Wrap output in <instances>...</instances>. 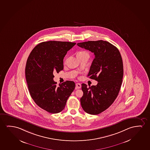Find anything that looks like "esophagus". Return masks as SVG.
<instances>
[{"mask_svg": "<svg viewBox=\"0 0 150 150\" xmlns=\"http://www.w3.org/2000/svg\"><path fill=\"white\" fill-rule=\"evenodd\" d=\"M76 88L80 89L81 88V85L80 83H76Z\"/></svg>", "mask_w": 150, "mask_h": 150, "instance_id": "obj_1", "label": "esophagus"}]
</instances>
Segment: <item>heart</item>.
<instances>
[{
    "instance_id": "b5f03b06",
    "label": "heart",
    "mask_w": 150,
    "mask_h": 150,
    "mask_svg": "<svg viewBox=\"0 0 150 150\" xmlns=\"http://www.w3.org/2000/svg\"><path fill=\"white\" fill-rule=\"evenodd\" d=\"M86 53H88L86 52V51H81V52L78 53L77 55H82V54H86Z\"/></svg>"
}]
</instances>
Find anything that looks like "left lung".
<instances>
[{"instance_id": "1", "label": "left lung", "mask_w": 150, "mask_h": 150, "mask_svg": "<svg viewBox=\"0 0 150 150\" xmlns=\"http://www.w3.org/2000/svg\"><path fill=\"white\" fill-rule=\"evenodd\" d=\"M77 45L95 55L87 76L98 84L89 87L82 84L80 101L85 112L98 115L108 109L118 95L123 76L122 59L117 48L106 41H88Z\"/></svg>"}]
</instances>
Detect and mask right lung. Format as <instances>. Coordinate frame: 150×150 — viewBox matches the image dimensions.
I'll list each match as a JSON object with an SVG mask.
<instances>
[{
	"label": "right lung",
	"mask_w": 150,
	"mask_h": 150,
	"mask_svg": "<svg viewBox=\"0 0 150 150\" xmlns=\"http://www.w3.org/2000/svg\"><path fill=\"white\" fill-rule=\"evenodd\" d=\"M76 42L48 41L34 47L25 65V79L30 94L38 105L51 114L62 112L76 86L66 81L57 85L53 72L63 69V59Z\"/></svg>",
	"instance_id": "obj_1"
}]
</instances>
